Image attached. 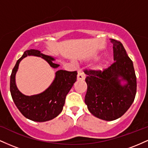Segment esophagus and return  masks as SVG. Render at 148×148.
Wrapping results in <instances>:
<instances>
[{
	"instance_id": "1",
	"label": "esophagus",
	"mask_w": 148,
	"mask_h": 148,
	"mask_svg": "<svg viewBox=\"0 0 148 148\" xmlns=\"http://www.w3.org/2000/svg\"><path fill=\"white\" fill-rule=\"evenodd\" d=\"M85 77H86V75L82 71H79L78 72V74H77V79L78 80H84L85 79Z\"/></svg>"
}]
</instances>
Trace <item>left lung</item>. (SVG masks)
Wrapping results in <instances>:
<instances>
[{
  "mask_svg": "<svg viewBox=\"0 0 148 148\" xmlns=\"http://www.w3.org/2000/svg\"><path fill=\"white\" fill-rule=\"evenodd\" d=\"M111 42L115 62L102 71H84L88 86L85 103L92 114L106 121L116 120L126 113L134 102L137 87L133 62L123 44L114 39ZM119 77L127 81L125 86L120 85Z\"/></svg>",
  "mask_w": 148,
  "mask_h": 148,
  "instance_id": "1",
  "label": "left lung"
}]
</instances>
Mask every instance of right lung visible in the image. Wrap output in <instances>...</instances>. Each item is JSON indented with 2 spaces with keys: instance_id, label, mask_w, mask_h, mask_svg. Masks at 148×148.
I'll use <instances>...</instances> for the list:
<instances>
[{
  "instance_id": "1",
  "label": "right lung",
  "mask_w": 148,
  "mask_h": 148,
  "mask_svg": "<svg viewBox=\"0 0 148 148\" xmlns=\"http://www.w3.org/2000/svg\"><path fill=\"white\" fill-rule=\"evenodd\" d=\"M27 56H35L45 58L53 68L59 64L53 63L54 59L44 55L40 51L30 49L24 52L17 60L10 76V92L12 97L19 111L23 116L35 122H45L57 117L62 111L67 93L76 81L77 72L58 70L56 73V78L50 87L41 94L26 96L20 92L15 84V74L18 64Z\"/></svg>"
}]
</instances>
